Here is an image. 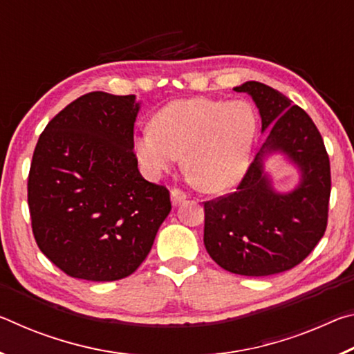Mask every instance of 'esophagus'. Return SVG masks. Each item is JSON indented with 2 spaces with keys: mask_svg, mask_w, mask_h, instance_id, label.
Segmentation results:
<instances>
[{
  "mask_svg": "<svg viewBox=\"0 0 354 354\" xmlns=\"http://www.w3.org/2000/svg\"><path fill=\"white\" fill-rule=\"evenodd\" d=\"M170 195H171V205L173 206H179L185 198H187V194L183 192L181 189H171Z\"/></svg>",
  "mask_w": 354,
  "mask_h": 354,
  "instance_id": "esophagus-1",
  "label": "esophagus"
}]
</instances>
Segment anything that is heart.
Returning a JSON list of instances; mask_svg holds the SVG:
<instances>
[{
	"label": "heart",
	"instance_id": "1",
	"mask_svg": "<svg viewBox=\"0 0 354 354\" xmlns=\"http://www.w3.org/2000/svg\"><path fill=\"white\" fill-rule=\"evenodd\" d=\"M257 117L242 100H175L156 112L133 148L149 178L169 171L184 153V169L203 190L234 187L248 170Z\"/></svg>",
	"mask_w": 354,
	"mask_h": 354
}]
</instances>
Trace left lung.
Instances as JSON below:
<instances>
[{
	"label": "left lung",
	"mask_w": 354,
	"mask_h": 354,
	"mask_svg": "<svg viewBox=\"0 0 354 354\" xmlns=\"http://www.w3.org/2000/svg\"><path fill=\"white\" fill-rule=\"evenodd\" d=\"M234 91L253 98L267 139L237 190L205 203V247L227 272L268 277L298 266L325 234L329 158L313 120L283 93L256 81ZM274 152L300 171L290 192L274 191L265 171V159Z\"/></svg>",
	"instance_id": "8db88e82"
}]
</instances>
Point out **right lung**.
<instances>
[{
  "label": "right lung",
  "mask_w": 354,
  "mask_h": 354,
  "mask_svg": "<svg viewBox=\"0 0 354 354\" xmlns=\"http://www.w3.org/2000/svg\"><path fill=\"white\" fill-rule=\"evenodd\" d=\"M136 95L91 92L46 124L28 178L39 248L71 278L117 281L145 261L171 211L133 151Z\"/></svg>",
  "instance_id": "1"
}]
</instances>
